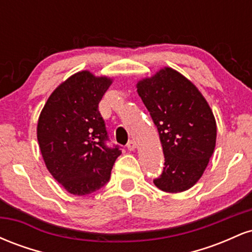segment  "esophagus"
Here are the masks:
<instances>
[{"instance_id":"obj_1","label":"esophagus","mask_w":252,"mask_h":252,"mask_svg":"<svg viewBox=\"0 0 252 252\" xmlns=\"http://www.w3.org/2000/svg\"><path fill=\"white\" fill-rule=\"evenodd\" d=\"M126 147H128V149L129 150H135L136 148H137V143H136V141L135 140H131V141H129L128 142V144H126Z\"/></svg>"}]
</instances>
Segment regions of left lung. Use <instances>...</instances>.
<instances>
[{
  "label": "left lung",
  "instance_id": "8db88e82",
  "mask_svg": "<svg viewBox=\"0 0 252 252\" xmlns=\"http://www.w3.org/2000/svg\"><path fill=\"white\" fill-rule=\"evenodd\" d=\"M160 136L163 172L154 180L163 192L193 187L204 174L215 152L217 123L209 103L190 80L172 67L136 84Z\"/></svg>",
  "mask_w": 252,
  "mask_h": 252
}]
</instances>
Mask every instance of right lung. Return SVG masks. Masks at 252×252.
Masks as SVG:
<instances>
[{"mask_svg": "<svg viewBox=\"0 0 252 252\" xmlns=\"http://www.w3.org/2000/svg\"><path fill=\"white\" fill-rule=\"evenodd\" d=\"M111 78L80 71L48 97L37 121V142L48 172L73 195L96 192L109 181L121 150L105 146L108 132L98 104Z\"/></svg>", "mask_w": 252, "mask_h": 252, "instance_id": "obj_1", "label": "right lung"}]
</instances>
